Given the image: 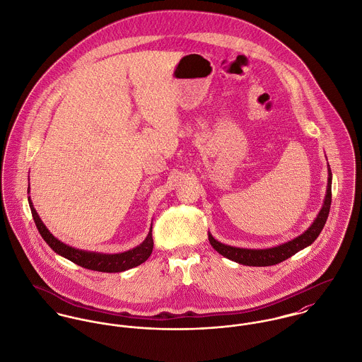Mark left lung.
Segmentation results:
<instances>
[{
	"label": "left lung",
	"mask_w": 362,
	"mask_h": 362,
	"mask_svg": "<svg viewBox=\"0 0 362 362\" xmlns=\"http://www.w3.org/2000/svg\"><path fill=\"white\" fill-rule=\"evenodd\" d=\"M330 202H332V171L328 165V188L327 195L322 204V209L320 210L317 218L311 224V227L301 235H298L295 239L282 243L279 246L268 247V249H243V247H233L224 245L218 240H216L211 233H209V242L217 250L221 256L230 259L235 263L243 264V265H253V267H267V265H275L282 263L284 260L292 257L300 252L301 249L310 246L321 233L324 228L330 210Z\"/></svg>",
	"instance_id": "obj_1"
}]
</instances>
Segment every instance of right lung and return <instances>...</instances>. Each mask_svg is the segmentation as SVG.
I'll use <instances>...</instances> for the list:
<instances>
[{
  "mask_svg": "<svg viewBox=\"0 0 362 362\" xmlns=\"http://www.w3.org/2000/svg\"><path fill=\"white\" fill-rule=\"evenodd\" d=\"M29 189H30V187H29ZM29 189H28V194L30 192ZM29 206H30V210L33 214L35 227L40 232V235L42 236V239L48 243V246L59 256L65 257L67 260H70L80 267H84L87 269L99 271V272H122V271L130 269L132 267H136L139 264L145 263L153 250L152 228L149 230L148 236L145 238V240L139 246L134 247L132 250H127L124 253L105 255V253L86 252V250L74 249L69 245H65L64 242L58 240L44 226V223L41 221L40 216L37 214V211L33 207L30 197H29Z\"/></svg>",
  "mask_w": 362,
  "mask_h": 362,
  "instance_id": "right-lung-1",
  "label": "right lung"
}]
</instances>
